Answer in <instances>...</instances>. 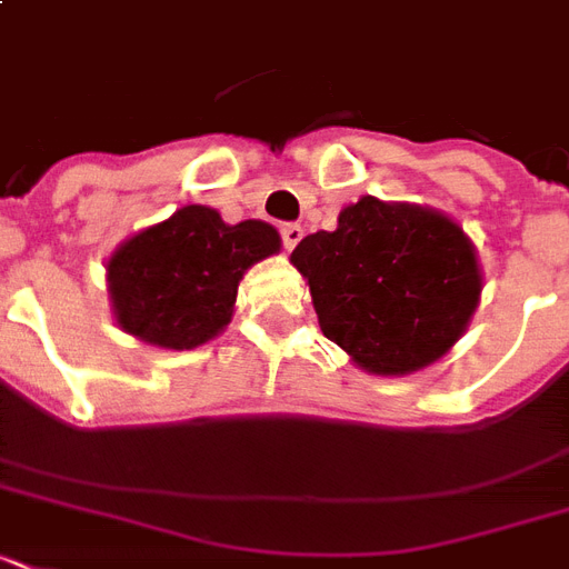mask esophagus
I'll list each match as a JSON object with an SVG mask.
<instances>
[{
	"instance_id": "34e87169",
	"label": "esophagus",
	"mask_w": 569,
	"mask_h": 569,
	"mask_svg": "<svg viewBox=\"0 0 569 569\" xmlns=\"http://www.w3.org/2000/svg\"><path fill=\"white\" fill-rule=\"evenodd\" d=\"M280 239H283V248L286 250H292L298 241L303 239V230H301V223H283L280 227Z\"/></svg>"
}]
</instances>
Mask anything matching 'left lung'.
<instances>
[{"label": "left lung", "instance_id": "1", "mask_svg": "<svg viewBox=\"0 0 569 569\" xmlns=\"http://www.w3.org/2000/svg\"><path fill=\"white\" fill-rule=\"evenodd\" d=\"M295 268L330 342L375 375L433 363L467 330L481 295L476 250L446 214L360 197L337 230L298 241Z\"/></svg>", "mask_w": 569, "mask_h": 569}]
</instances>
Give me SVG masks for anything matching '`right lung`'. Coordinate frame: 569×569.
Masks as SVG:
<instances>
[{"label":"right lung","mask_w":569,"mask_h":569,"mask_svg":"<svg viewBox=\"0 0 569 569\" xmlns=\"http://www.w3.org/2000/svg\"><path fill=\"white\" fill-rule=\"evenodd\" d=\"M277 250L280 236L271 223L230 227L209 206H182L109 259L118 325L150 346H203L230 321L244 271Z\"/></svg>","instance_id":"1"}]
</instances>
